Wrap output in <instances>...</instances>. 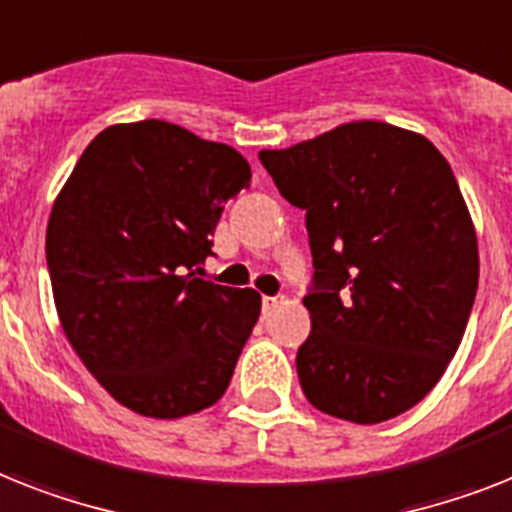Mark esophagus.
<instances>
[{
  "label": "esophagus",
  "instance_id": "34e87169",
  "mask_svg": "<svg viewBox=\"0 0 512 512\" xmlns=\"http://www.w3.org/2000/svg\"><path fill=\"white\" fill-rule=\"evenodd\" d=\"M261 303H264V311H269V308L280 306L282 295H264V298H261Z\"/></svg>",
  "mask_w": 512,
  "mask_h": 512
}]
</instances>
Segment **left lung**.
Listing matches in <instances>:
<instances>
[{
	"label": "left lung",
	"instance_id": "obj_1",
	"mask_svg": "<svg viewBox=\"0 0 512 512\" xmlns=\"http://www.w3.org/2000/svg\"><path fill=\"white\" fill-rule=\"evenodd\" d=\"M259 159L306 209L303 395L353 424L400 416L453 361L479 287L476 230L450 164L424 135L374 120Z\"/></svg>",
	"mask_w": 512,
	"mask_h": 512
}]
</instances>
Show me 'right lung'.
Returning <instances> with one entry per match:
<instances>
[{"mask_svg": "<svg viewBox=\"0 0 512 512\" xmlns=\"http://www.w3.org/2000/svg\"><path fill=\"white\" fill-rule=\"evenodd\" d=\"M251 167L162 120L101 130L54 201L46 266L67 340L130 411L180 418L225 395L261 314L251 287L201 280Z\"/></svg>", "mask_w": 512, "mask_h": 512, "instance_id": "add662e5", "label": "right lung"}]
</instances>
